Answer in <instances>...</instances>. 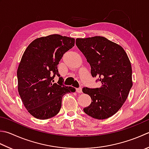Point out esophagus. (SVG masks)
Listing matches in <instances>:
<instances>
[{"instance_id":"esophagus-1","label":"esophagus","mask_w":149,"mask_h":149,"mask_svg":"<svg viewBox=\"0 0 149 149\" xmlns=\"http://www.w3.org/2000/svg\"><path fill=\"white\" fill-rule=\"evenodd\" d=\"M76 92L77 93H81L82 92V88H81V87H79V88H76Z\"/></svg>"}]
</instances>
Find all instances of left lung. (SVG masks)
Segmentation results:
<instances>
[{
	"mask_svg": "<svg viewBox=\"0 0 149 149\" xmlns=\"http://www.w3.org/2000/svg\"><path fill=\"white\" fill-rule=\"evenodd\" d=\"M75 44L91 66L92 76L101 83L100 88H83L92 100L84 112L97 119L111 117L121 109L132 86L129 57L121 46L104 37L77 39Z\"/></svg>",
	"mask_w": 149,
	"mask_h": 149,
	"instance_id": "1",
	"label": "left lung"
}]
</instances>
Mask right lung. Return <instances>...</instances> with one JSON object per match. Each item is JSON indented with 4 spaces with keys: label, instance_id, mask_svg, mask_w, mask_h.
Returning a JSON list of instances; mask_svg holds the SVG:
<instances>
[{
    "label": "right lung",
    "instance_id": "add662e5",
    "mask_svg": "<svg viewBox=\"0 0 149 149\" xmlns=\"http://www.w3.org/2000/svg\"><path fill=\"white\" fill-rule=\"evenodd\" d=\"M75 39L58 34L40 37L28 45L17 70L18 90L28 112L37 119L56 116L62 98L75 88L64 85L57 65L64 54L74 46ZM60 77L58 84L54 77Z\"/></svg>",
    "mask_w": 149,
    "mask_h": 149
}]
</instances>
